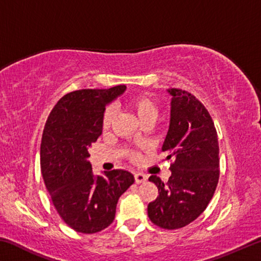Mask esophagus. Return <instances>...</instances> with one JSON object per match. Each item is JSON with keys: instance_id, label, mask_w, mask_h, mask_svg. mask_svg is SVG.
Wrapping results in <instances>:
<instances>
[{"instance_id": "1", "label": "esophagus", "mask_w": 261, "mask_h": 261, "mask_svg": "<svg viewBox=\"0 0 261 261\" xmlns=\"http://www.w3.org/2000/svg\"><path fill=\"white\" fill-rule=\"evenodd\" d=\"M135 179L137 183H143L147 179V175H145L143 173H136L135 174Z\"/></svg>"}]
</instances>
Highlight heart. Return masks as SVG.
<instances>
[{"mask_svg": "<svg viewBox=\"0 0 261 261\" xmlns=\"http://www.w3.org/2000/svg\"><path fill=\"white\" fill-rule=\"evenodd\" d=\"M127 106L134 110L136 113L137 116H138L139 121L146 122V121H155L158 117V107L154 101L149 98L147 95L144 94H138L132 96V98L129 99L127 101ZM115 116V110L113 107H108L105 110L103 114V118H102V125L105 129H108L112 124V122L114 120ZM134 159H138L139 154L135 153L132 155Z\"/></svg>", "mask_w": 261, "mask_h": 261, "instance_id": "obj_1", "label": "heart"}]
</instances>
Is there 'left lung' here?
<instances>
[{
  "label": "left lung",
  "instance_id": "1",
  "mask_svg": "<svg viewBox=\"0 0 261 261\" xmlns=\"http://www.w3.org/2000/svg\"><path fill=\"white\" fill-rule=\"evenodd\" d=\"M170 124L162 145L168 154L171 176L163 183L155 175L148 178L159 196L147 207L155 226L174 230L196 220L213 197L220 176L219 141L210 113L196 96L179 88L167 90Z\"/></svg>",
  "mask_w": 261,
  "mask_h": 261
}]
</instances>
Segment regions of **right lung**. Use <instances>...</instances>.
Listing matches in <instances>:
<instances>
[{"label":"right lung","mask_w":261,"mask_h":261,"mask_svg":"<svg viewBox=\"0 0 261 261\" xmlns=\"http://www.w3.org/2000/svg\"><path fill=\"white\" fill-rule=\"evenodd\" d=\"M125 85L108 90H79L59 100L43 129L41 173L53 205L73 230L94 233L115 219L116 205L134 184L126 170L92 171L88 148L102 134L106 106L125 91Z\"/></svg>","instance_id":"add662e5"}]
</instances>
